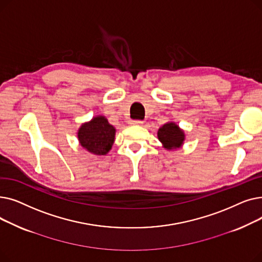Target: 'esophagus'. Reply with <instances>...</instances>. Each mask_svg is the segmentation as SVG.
Listing matches in <instances>:
<instances>
[{
  "mask_svg": "<svg viewBox=\"0 0 262 262\" xmlns=\"http://www.w3.org/2000/svg\"><path fill=\"white\" fill-rule=\"evenodd\" d=\"M129 124H130V125H142L143 121H141V120H132V121H129Z\"/></svg>",
  "mask_w": 262,
  "mask_h": 262,
  "instance_id": "34e87169",
  "label": "esophagus"
}]
</instances>
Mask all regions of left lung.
Wrapping results in <instances>:
<instances>
[{"instance_id":"8db88e82","label":"left lung","mask_w":262,"mask_h":262,"mask_svg":"<svg viewBox=\"0 0 262 262\" xmlns=\"http://www.w3.org/2000/svg\"><path fill=\"white\" fill-rule=\"evenodd\" d=\"M158 139L167 149L180 148L185 141V133L174 122H168L162 125L157 133Z\"/></svg>"}]
</instances>
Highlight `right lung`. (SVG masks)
I'll list each match as a JSON object with an SVG mask.
<instances>
[{
    "instance_id": "add662e5",
    "label": "right lung",
    "mask_w": 262,
    "mask_h": 262,
    "mask_svg": "<svg viewBox=\"0 0 262 262\" xmlns=\"http://www.w3.org/2000/svg\"><path fill=\"white\" fill-rule=\"evenodd\" d=\"M116 128L103 116L82 124L77 132L80 145L94 155H106L115 142Z\"/></svg>"
}]
</instances>
